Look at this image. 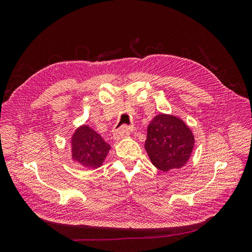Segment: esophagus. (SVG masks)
Segmentation results:
<instances>
[{
    "label": "esophagus",
    "mask_w": 252,
    "mask_h": 252,
    "mask_svg": "<svg viewBox=\"0 0 252 252\" xmlns=\"http://www.w3.org/2000/svg\"><path fill=\"white\" fill-rule=\"evenodd\" d=\"M129 133H130V128L123 125L121 126L117 129H114V132H113V138L116 140H120L122 138H124V136L128 135Z\"/></svg>",
    "instance_id": "34e87169"
}]
</instances>
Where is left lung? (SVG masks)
I'll list each match as a JSON object with an SVG mask.
<instances>
[{"label":"left lung","mask_w":252,"mask_h":252,"mask_svg":"<svg viewBox=\"0 0 252 252\" xmlns=\"http://www.w3.org/2000/svg\"><path fill=\"white\" fill-rule=\"evenodd\" d=\"M192 132L182 120L158 114L147 128L145 149L151 163L164 172L184 166L192 152Z\"/></svg>","instance_id":"8db88e82"}]
</instances>
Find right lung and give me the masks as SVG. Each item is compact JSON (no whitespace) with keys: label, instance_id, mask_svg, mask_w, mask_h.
<instances>
[{"label":"right lung","instance_id":"right-lung-1","mask_svg":"<svg viewBox=\"0 0 252 252\" xmlns=\"http://www.w3.org/2000/svg\"><path fill=\"white\" fill-rule=\"evenodd\" d=\"M109 149L110 145L86 125L77 129L72 136V158L74 161L88 168L100 167Z\"/></svg>","mask_w":252,"mask_h":252}]
</instances>
